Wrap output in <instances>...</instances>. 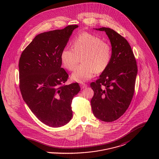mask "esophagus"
I'll use <instances>...</instances> for the list:
<instances>
[{
	"instance_id": "1",
	"label": "esophagus",
	"mask_w": 159,
	"mask_h": 159,
	"mask_svg": "<svg viewBox=\"0 0 159 159\" xmlns=\"http://www.w3.org/2000/svg\"><path fill=\"white\" fill-rule=\"evenodd\" d=\"M80 86L81 87L82 89H84V88H86L87 87V85L84 83H80Z\"/></svg>"
}]
</instances>
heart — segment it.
Returning a JSON list of instances; mask_svg holds the SVG:
<instances>
[{"instance_id": "1", "label": "heart", "mask_w": 159, "mask_h": 159, "mask_svg": "<svg viewBox=\"0 0 159 159\" xmlns=\"http://www.w3.org/2000/svg\"><path fill=\"white\" fill-rule=\"evenodd\" d=\"M72 48H65L61 52V61L68 70L76 67L81 58L82 64L77 67L71 78L77 82H83L92 79L96 72L104 71L111 60L112 51L109 44L98 36L82 33L74 38Z\"/></svg>"}]
</instances>
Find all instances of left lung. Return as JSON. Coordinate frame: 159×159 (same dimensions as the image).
I'll return each mask as SVG.
<instances>
[{
  "instance_id": "obj_1",
  "label": "left lung",
  "mask_w": 159,
  "mask_h": 159,
  "mask_svg": "<svg viewBox=\"0 0 159 159\" xmlns=\"http://www.w3.org/2000/svg\"><path fill=\"white\" fill-rule=\"evenodd\" d=\"M94 29L106 32L112 57L98 79L91 83L94 92L91 107L97 119L111 122L125 113L133 97L138 72L136 60L128 42L116 31L107 27Z\"/></svg>"
}]
</instances>
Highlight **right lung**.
Instances as JSON below:
<instances>
[{"label": "right lung", "instance_id": "obj_1", "mask_svg": "<svg viewBox=\"0 0 159 159\" xmlns=\"http://www.w3.org/2000/svg\"><path fill=\"white\" fill-rule=\"evenodd\" d=\"M78 27L70 25L38 34L19 61L23 99L38 119L50 127H61L70 121L72 99L80 90L78 83L63 84L68 75L61 67V52Z\"/></svg>", "mask_w": 159, "mask_h": 159}]
</instances>
